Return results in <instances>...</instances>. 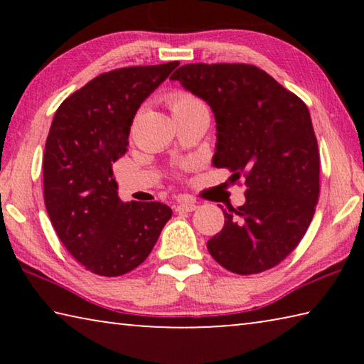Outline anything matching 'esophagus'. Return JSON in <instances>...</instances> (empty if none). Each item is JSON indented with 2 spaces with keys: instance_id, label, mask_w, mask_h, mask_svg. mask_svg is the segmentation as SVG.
Listing matches in <instances>:
<instances>
[{
  "instance_id": "obj_1",
  "label": "esophagus",
  "mask_w": 364,
  "mask_h": 364,
  "mask_svg": "<svg viewBox=\"0 0 364 364\" xmlns=\"http://www.w3.org/2000/svg\"><path fill=\"white\" fill-rule=\"evenodd\" d=\"M197 208V204L194 200H183L175 207L176 212H194Z\"/></svg>"
}]
</instances>
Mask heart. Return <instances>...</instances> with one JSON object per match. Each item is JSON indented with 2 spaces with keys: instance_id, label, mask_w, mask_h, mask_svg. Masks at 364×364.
Returning a JSON list of instances; mask_svg holds the SVG:
<instances>
[{
  "instance_id": "b5f03b06",
  "label": "heart",
  "mask_w": 364,
  "mask_h": 364,
  "mask_svg": "<svg viewBox=\"0 0 364 364\" xmlns=\"http://www.w3.org/2000/svg\"><path fill=\"white\" fill-rule=\"evenodd\" d=\"M167 104L175 119L176 117L197 112V110H205L204 104L197 100L194 95H191L188 91H183V90L171 91V93L167 96Z\"/></svg>"
}]
</instances>
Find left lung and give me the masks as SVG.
Masks as SVG:
<instances>
[{
    "label": "left lung",
    "mask_w": 364,
    "mask_h": 364,
    "mask_svg": "<svg viewBox=\"0 0 364 364\" xmlns=\"http://www.w3.org/2000/svg\"><path fill=\"white\" fill-rule=\"evenodd\" d=\"M171 80L207 101L217 122L213 165L245 178V204L230 207L207 242L236 274L276 267L297 247L319 196V151L305 102L250 64H186Z\"/></svg>",
    "instance_id": "1"
}]
</instances>
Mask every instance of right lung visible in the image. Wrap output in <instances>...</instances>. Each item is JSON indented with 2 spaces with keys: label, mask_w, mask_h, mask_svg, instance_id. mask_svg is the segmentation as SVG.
Here are the masks:
<instances>
[{
  "label": "right lung",
  "mask_w": 364,
  "mask_h": 364,
  "mask_svg": "<svg viewBox=\"0 0 364 364\" xmlns=\"http://www.w3.org/2000/svg\"><path fill=\"white\" fill-rule=\"evenodd\" d=\"M178 60L101 73L60 104L43 159L49 220L70 255L115 278L139 267L171 217L160 202L123 204L112 165L125 156L134 114Z\"/></svg>",
  "instance_id": "add662e5"
}]
</instances>
